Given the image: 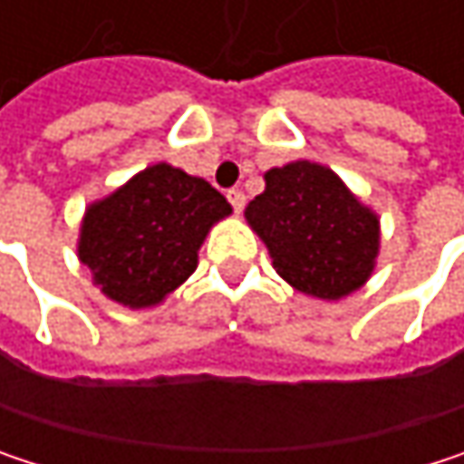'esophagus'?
I'll return each instance as SVG.
<instances>
[{"label": "esophagus", "instance_id": "1", "mask_svg": "<svg viewBox=\"0 0 464 464\" xmlns=\"http://www.w3.org/2000/svg\"><path fill=\"white\" fill-rule=\"evenodd\" d=\"M228 201H231V207L236 209V212H241V209H244V204H246V198H244V193H241L238 188L228 190Z\"/></svg>", "mask_w": 464, "mask_h": 464}]
</instances>
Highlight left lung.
<instances>
[{
	"label": "left lung",
	"mask_w": 464,
	"mask_h": 464,
	"mask_svg": "<svg viewBox=\"0 0 464 464\" xmlns=\"http://www.w3.org/2000/svg\"><path fill=\"white\" fill-rule=\"evenodd\" d=\"M244 220L266 244L276 274L298 293L341 301L373 274L382 249L379 215L323 163L290 160L263 174Z\"/></svg>",
	"instance_id": "1"
}]
</instances>
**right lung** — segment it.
<instances>
[{"instance_id":"add662e5","label":"right lung","mask_w":464,"mask_h":464,"mask_svg":"<svg viewBox=\"0 0 464 464\" xmlns=\"http://www.w3.org/2000/svg\"><path fill=\"white\" fill-rule=\"evenodd\" d=\"M231 212L207 179L160 160L85 207L77 257L110 301L155 309L188 282L204 238Z\"/></svg>"}]
</instances>
